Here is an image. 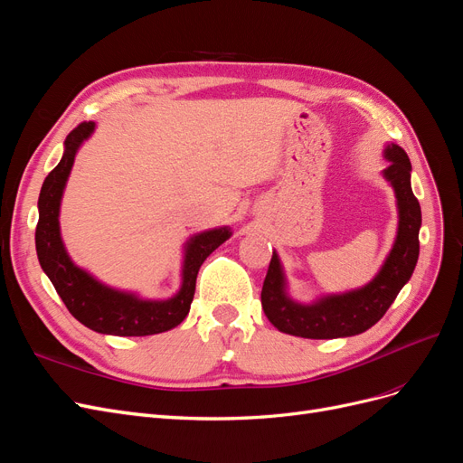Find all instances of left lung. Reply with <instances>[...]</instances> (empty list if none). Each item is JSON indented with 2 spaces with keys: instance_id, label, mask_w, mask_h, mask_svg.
Returning <instances> with one entry per match:
<instances>
[{
  "instance_id": "8db88e82",
  "label": "left lung",
  "mask_w": 463,
  "mask_h": 463,
  "mask_svg": "<svg viewBox=\"0 0 463 463\" xmlns=\"http://www.w3.org/2000/svg\"><path fill=\"white\" fill-rule=\"evenodd\" d=\"M384 158L390 165L383 170V177L396 194L398 230L381 270L365 286L342 293H326L311 303H301L289 296L284 264L276 250H272L260 301L264 315L279 332L311 340L357 335L384 317L400 289L410 282L419 259L421 206L411 191V162L408 154L390 143L384 146Z\"/></svg>"
}]
</instances>
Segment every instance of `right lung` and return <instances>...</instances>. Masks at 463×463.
Masks as SVG:
<instances>
[{
    "instance_id": "obj_1",
    "label": "right lung",
    "mask_w": 463,
    "mask_h": 463,
    "mask_svg": "<svg viewBox=\"0 0 463 463\" xmlns=\"http://www.w3.org/2000/svg\"><path fill=\"white\" fill-rule=\"evenodd\" d=\"M94 129V121H85L67 135L60 164L42 184L36 226L38 262L69 313L87 328L109 335H152L167 332L181 325L189 315L201 264L213 250L230 240L232 228L220 226L189 237L184 243L179 289L165 299H148L138 296L137 291L111 288L89 270L80 269L65 249L60 210L77 152L92 137Z\"/></svg>"
}]
</instances>
